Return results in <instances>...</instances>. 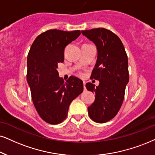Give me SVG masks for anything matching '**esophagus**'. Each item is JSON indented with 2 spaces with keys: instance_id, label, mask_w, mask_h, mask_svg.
I'll return each mask as SVG.
<instances>
[{
  "instance_id": "34e87169",
  "label": "esophagus",
  "mask_w": 155,
  "mask_h": 155,
  "mask_svg": "<svg viewBox=\"0 0 155 155\" xmlns=\"http://www.w3.org/2000/svg\"><path fill=\"white\" fill-rule=\"evenodd\" d=\"M83 83H84V90H86V82L84 81Z\"/></svg>"
}]
</instances>
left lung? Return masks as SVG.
<instances>
[{"instance_id": "left-lung-1", "label": "left lung", "mask_w": 155, "mask_h": 155, "mask_svg": "<svg viewBox=\"0 0 155 155\" xmlns=\"http://www.w3.org/2000/svg\"><path fill=\"white\" fill-rule=\"evenodd\" d=\"M81 33L94 42L98 53L90 78L99 80V84H86L88 91L95 94L88 113L95 122L104 123L116 116L124 101L130 78L127 55L120 38L111 31L98 28Z\"/></svg>"}]
</instances>
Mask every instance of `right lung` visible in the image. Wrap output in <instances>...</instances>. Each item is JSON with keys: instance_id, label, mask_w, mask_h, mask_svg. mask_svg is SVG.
Returning a JSON list of instances; mask_svg holds the SVG:
<instances>
[{"instance_id": "right-lung-1", "label": "right lung", "mask_w": 155, "mask_h": 155, "mask_svg": "<svg viewBox=\"0 0 155 155\" xmlns=\"http://www.w3.org/2000/svg\"><path fill=\"white\" fill-rule=\"evenodd\" d=\"M81 31L51 29L36 37L27 57V81L39 116L51 124L66 118L70 104L84 90L83 81L71 76L66 81L58 76V64L64 60V49Z\"/></svg>"}]
</instances>
